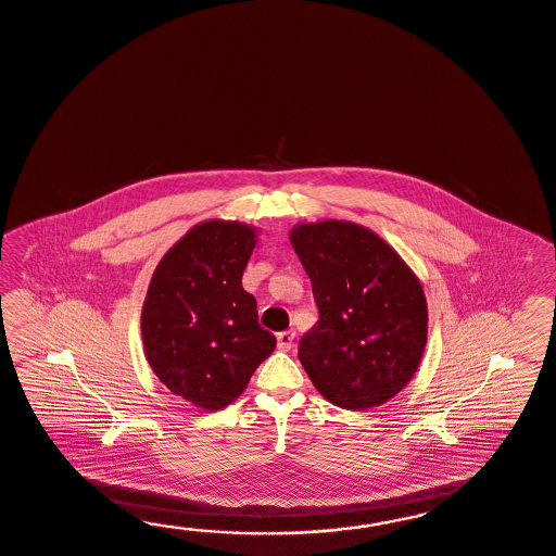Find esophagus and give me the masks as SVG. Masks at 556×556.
Segmentation results:
<instances>
[{"mask_svg":"<svg viewBox=\"0 0 556 556\" xmlns=\"http://www.w3.org/2000/svg\"><path fill=\"white\" fill-rule=\"evenodd\" d=\"M293 341H295V333L293 331H283V333L277 334V346L281 351H289L293 346Z\"/></svg>","mask_w":556,"mask_h":556,"instance_id":"esophagus-1","label":"esophagus"}]
</instances>
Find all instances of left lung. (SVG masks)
I'll return each mask as SVG.
<instances>
[{
    "label": "left lung",
    "instance_id": "left-lung-1",
    "mask_svg": "<svg viewBox=\"0 0 556 556\" xmlns=\"http://www.w3.org/2000/svg\"><path fill=\"white\" fill-rule=\"evenodd\" d=\"M319 321L301 337L299 361L327 401L379 407L405 389L427 345L419 279L379 235L349 222L291 231Z\"/></svg>",
    "mask_w": 556,
    "mask_h": 556
}]
</instances>
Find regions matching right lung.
<instances>
[{
  "mask_svg": "<svg viewBox=\"0 0 556 556\" xmlns=\"http://www.w3.org/2000/svg\"><path fill=\"white\" fill-rule=\"evenodd\" d=\"M255 229L205 222L173 245L151 277L141 334L151 369L175 395L219 410L277 345L241 285Z\"/></svg>",
  "mask_w": 556,
  "mask_h": 556,
  "instance_id": "add662e5",
  "label": "right lung"
}]
</instances>
